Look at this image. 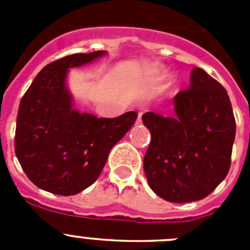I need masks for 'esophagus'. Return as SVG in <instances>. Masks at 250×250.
Wrapping results in <instances>:
<instances>
[{"mask_svg":"<svg viewBox=\"0 0 250 250\" xmlns=\"http://www.w3.org/2000/svg\"><path fill=\"white\" fill-rule=\"evenodd\" d=\"M141 112H139V116H138V120H136V125H140L141 124Z\"/></svg>","mask_w":250,"mask_h":250,"instance_id":"esophagus-1","label":"esophagus"}]
</instances>
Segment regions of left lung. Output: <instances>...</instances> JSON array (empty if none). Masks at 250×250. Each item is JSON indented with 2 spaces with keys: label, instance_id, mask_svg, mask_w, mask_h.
<instances>
[{
  "label": "left lung",
  "instance_id": "obj_1",
  "mask_svg": "<svg viewBox=\"0 0 250 250\" xmlns=\"http://www.w3.org/2000/svg\"><path fill=\"white\" fill-rule=\"evenodd\" d=\"M175 114L145 112L151 134L144 170L151 190L167 202L204 199L227 176L235 119L227 90L200 67L174 98Z\"/></svg>",
  "mask_w": 250,
  "mask_h": 250
}]
</instances>
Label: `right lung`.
<instances>
[{
    "label": "right lung",
    "instance_id": "add662e5",
    "mask_svg": "<svg viewBox=\"0 0 250 250\" xmlns=\"http://www.w3.org/2000/svg\"><path fill=\"white\" fill-rule=\"evenodd\" d=\"M104 55L74 54L48 63L22 96L15 152L27 178L42 190L65 196L85 190L101 174L111 147L135 124V111L107 119L74 109L66 86L68 68Z\"/></svg>",
    "mask_w": 250,
    "mask_h": 250
}]
</instances>
